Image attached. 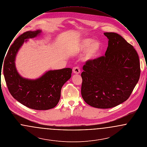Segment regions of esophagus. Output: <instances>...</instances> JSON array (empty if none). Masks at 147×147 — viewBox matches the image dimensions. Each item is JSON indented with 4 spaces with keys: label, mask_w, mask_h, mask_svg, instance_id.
Masks as SVG:
<instances>
[{
    "label": "esophagus",
    "mask_w": 147,
    "mask_h": 147,
    "mask_svg": "<svg viewBox=\"0 0 147 147\" xmlns=\"http://www.w3.org/2000/svg\"><path fill=\"white\" fill-rule=\"evenodd\" d=\"M73 73H74V74H79V73H80V68H79L78 67H74V68H73Z\"/></svg>",
    "instance_id": "esophagus-1"
}]
</instances>
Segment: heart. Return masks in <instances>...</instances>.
I'll return each instance as SVG.
<instances>
[{"label":"heart","mask_w":147,"mask_h":147,"mask_svg":"<svg viewBox=\"0 0 147 147\" xmlns=\"http://www.w3.org/2000/svg\"><path fill=\"white\" fill-rule=\"evenodd\" d=\"M72 49L77 53L84 52L83 58L86 61H94L101 56L103 49L102 42L99 40H93L90 38H80L72 46Z\"/></svg>","instance_id":"heart-1"}]
</instances>
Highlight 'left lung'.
<instances>
[{
    "label": "left lung",
    "mask_w": 147,
    "mask_h": 147,
    "mask_svg": "<svg viewBox=\"0 0 147 147\" xmlns=\"http://www.w3.org/2000/svg\"><path fill=\"white\" fill-rule=\"evenodd\" d=\"M109 39L105 56L83 66L81 93L88 105L109 109L130 96L140 74L137 52L117 33L105 32Z\"/></svg>",
    "instance_id": "8db88e82"
}]
</instances>
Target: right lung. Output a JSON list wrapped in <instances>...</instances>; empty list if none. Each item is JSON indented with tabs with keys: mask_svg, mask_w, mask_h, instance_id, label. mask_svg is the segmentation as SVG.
<instances>
[{
	"mask_svg": "<svg viewBox=\"0 0 147 147\" xmlns=\"http://www.w3.org/2000/svg\"><path fill=\"white\" fill-rule=\"evenodd\" d=\"M41 30L29 31L19 36L10 47L4 61L3 73L8 90L21 104L36 110H47L58 104L61 89L71 77L70 68L47 71L41 77L30 79L21 77L15 66L18 51L28 39L40 35Z\"/></svg>",
	"mask_w": 147,
	"mask_h": 147,
	"instance_id": "1",
	"label": "right lung"
}]
</instances>
